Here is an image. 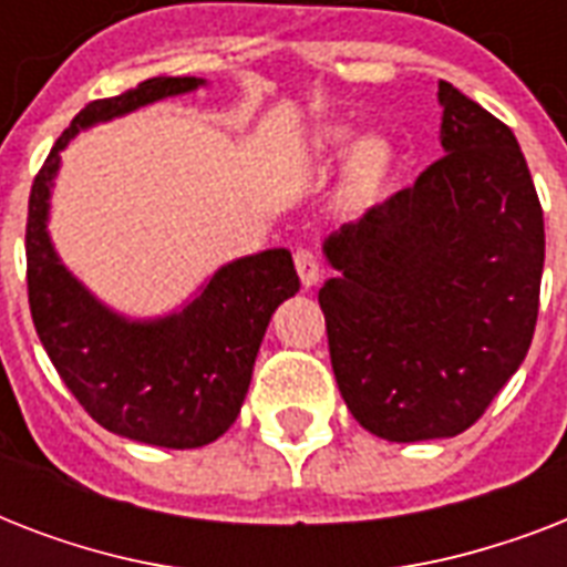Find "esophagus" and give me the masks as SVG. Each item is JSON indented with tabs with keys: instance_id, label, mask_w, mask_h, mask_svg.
Masks as SVG:
<instances>
[{
	"instance_id": "34e87169",
	"label": "esophagus",
	"mask_w": 567,
	"mask_h": 567,
	"mask_svg": "<svg viewBox=\"0 0 567 567\" xmlns=\"http://www.w3.org/2000/svg\"><path fill=\"white\" fill-rule=\"evenodd\" d=\"M293 267H297V276H300L302 288L318 285L320 265H318V256H315L311 249H297V252H293Z\"/></svg>"
}]
</instances>
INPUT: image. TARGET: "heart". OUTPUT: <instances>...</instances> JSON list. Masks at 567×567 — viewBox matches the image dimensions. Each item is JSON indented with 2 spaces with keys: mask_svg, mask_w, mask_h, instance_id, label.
<instances>
[{
  "mask_svg": "<svg viewBox=\"0 0 567 567\" xmlns=\"http://www.w3.org/2000/svg\"><path fill=\"white\" fill-rule=\"evenodd\" d=\"M355 141V132L350 126H329L320 132L318 146L329 155L347 153ZM388 171H391V146L379 137H368L355 146L353 158H350V171H347V196L353 203H364L379 194L385 185Z\"/></svg>",
  "mask_w": 567,
  "mask_h": 567,
  "instance_id": "1",
  "label": "heart"
}]
</instances>
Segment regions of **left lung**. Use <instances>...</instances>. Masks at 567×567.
<instances>
[{
  "mask_svg": "<svg viewBox=\"0 0 567 567\" xmlns=\"http://www.w3.org/2000/svg\"><path fill=\"white\" fill-rule=\"evenodd\" d=\"M444 155L323 244L318 300L347 409L385 441L453 439L520 368L545 214L506 123L439 82Z\"/></svg>",
  "mask_w": 567,
  "mask_h": 567,
  "instance_id": "obj_1",
  "label": "left lung"
}]
</instances>
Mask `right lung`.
<instances>
[{
  "label": "right lung",
  "mask_w": 567,
  "mask_h": 567,
  "mask_svg": "<svg viewBox=\"0 0 567 567\" xmlns=\"http://www.w3.org/2000/svg\"><path fill=\"white\" fill-rule=\"evenodd\" d=\"M196 75H155L84 105L34 176L25 223L29 309L58 377L109 432L153 447L190 450L229 430L247 396L276 306L300 291L288 249L223 265L188 306L128 320L102 306L58 258L47 231L61 150L82 128L203 87Z\"/></svg>",
  "instance_id": "obj_1"
}]
</instances>
